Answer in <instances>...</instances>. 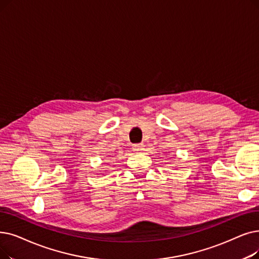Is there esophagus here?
Instances as JSON below:
<instances>
[{
    "label": "esophagus",
    "mask_w": 259,
    "mask_h": 259,
    "mask_svg": "<svg viewBox=\"0 0 259 259\" xmlns=\"http://www.w3.org/2000/svg\"><path fill=\"white\" fill-rule=\"evenodd\" d=\"M144 149V144H134L133 145V150L136 151H142Z\"/></svg>",
    "instance_id": "1"
}]
</instances>
